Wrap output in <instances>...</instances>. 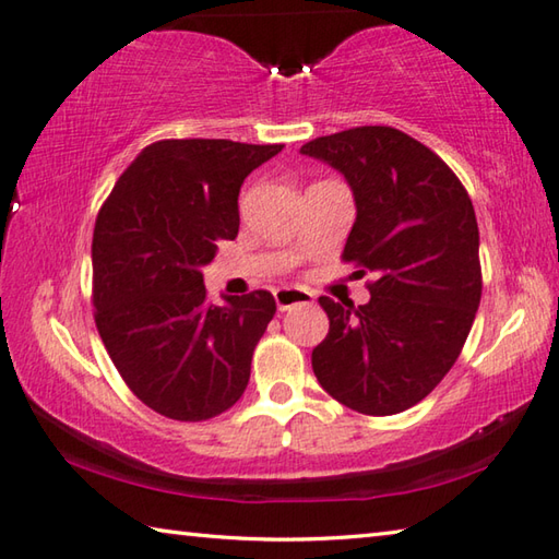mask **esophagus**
<instances>
[{
    "label": "esophagus",
    "mask_w": 559,
    "mask_h": 559,
    "mask_svg": "<svg viewBox=\"0 0 559 559\" xmlns=\"http://www.w3.org/2000/svg\"><path fill=\"white\" fill-rule=\"evenodd\" d=\"M273 296H276L278 310H290L293 306H308V302L316 300L313 293L306 288H278L273 290Z\"/></svg>",
    "instance_id": "1"
}]
</instances>
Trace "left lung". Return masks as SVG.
<instances>
[{"label": "left lung", "instance_id": "8db88e82", "mask_svg": "<svg viewBox=\"0 0 559 559\" xmlns=\"http://www.w3.org/2000/svg\"><path fill=\"white\" fill-rule=\"evenodd\" d=\"M300 153L345 175L357 219L343 261L374 273L365 306L320 298L330 330L313 372L349 409L400 414L447 377L476 318L484 281L471 197L437 153L396 128L343 130Z\"/></svg>", "mask_w": 559, "mask_h": 559}]
</instances>
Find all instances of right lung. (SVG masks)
<instances>
[{
	"instance_id": "right-lung-1",
	"label": "right lung",
	"mask_w": 559,
	"mask_h": 559,
	"mask_svg": "<svg viewBox=\"0 0 559 559\" xmlns=\"http://www.w3.org/2000/svg\"><path fill=\"white\" fill-rule=\"evenodd\" d=\"M283 145L159 140L120 175L93 229V306L130 392L177 421L241 400L276 300L269 290L206 298L202 266L239 234V189Z\"/></svg>"
}]
</instances>
